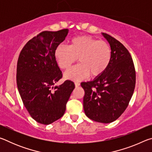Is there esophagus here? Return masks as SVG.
<instances>
[{
  "label": "esophagus",
  "instance_id": "esophagus-1",
  "mask_svg": "<svg viewBox=\"0 0 152 152\" xmlns=\"http://www.w3.org/2000/svg\"><path fill=\"white\" fill-rule=\"evenodd\" d=\"M74 84H75L76 87H78L80 85V84L79 82H74Z\"/></svg>",
  "mask_w": 152,
  "mask_h": 152
}]
</instances>
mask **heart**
I'll list each match as a JSON object with an SVG mask.
<instances>
[{"label": "heart", "mask_w": 152, "mask_h": 152, "mask_svg": "<svg viewBox=\"0 0 152 152\" xmlns=\"http://www.w3.org/2000/svg\"><path fill=\"white\" fill-rule=\"evenodd\" d=\"M55 58L60 68L68 70L78 59L79 64L66 72L64 77L80 80L88 77H96L107 70L111 60L109 44L90 36H78L71 40L70 46L60 45L55 50Z\"/></svg>", "instance_id": "heart-1"}]
</instances>
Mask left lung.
I'll list each match as a JSON object with an SVG mask.
<instances>
[{
  "label": "left lung",
  "instance_id": "1",
  "mask_svg": "<svg viewBox=\"0 0 152 152\" xmlns=\"http://www.w3.org/2000/svg\"><path fill=\"white\" fill-rule=\"evenodd\" d=\"M110 44L111 60L101 75L82 82L83 107L87 117L94 121L109 123L125 111L133 94L135 70L129 52L121 43L102 33Z\"/></svg>",
  "mask_w": 152,
  "mask_h": 152
}]
</instances>
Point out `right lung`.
Segmentation results:
<instances>
[{
    "label": "right lung",
    "mask_w": 152,
    "mask_h": 152,
    "mask_svg": "<svg viewBox=\"0 0 152 152\" xmlns=\"http://www.w3.org/2000/svg\"><path fill=\"white\" fill-rule=\"evenodd\" d=\"M68 31L64 29L40 33L25 44L18 59L17 83L20 96L31 116L41 124H51L63 116L75 88L70 80L56 85L62 74L55 50Z\"/></svg>",
    "instance_id": "obj_1"
}]
</instances>
